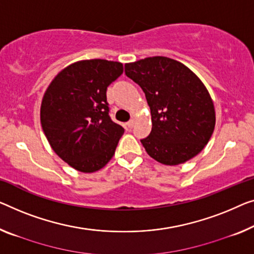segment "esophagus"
Wrapping results in <instances>:
<instances>
[{
  "label": "esophagus",
  "instance_id": "34e87169",
  "mask_svg": "<svg viewBox=\"0 0 254 254\" xmlns=\"http://www.w3.org/2000/svg\"><path fill=\"white\" fill-rule=\"evenodd\" d=\"M133 126H134V120H130V121H128V122L126 124V127H127V130H131V128L133 127Z\"/></svg>",
  "mask_w": 254,
  "mask_h": 254
}]
</instances>
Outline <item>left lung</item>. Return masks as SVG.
Listing matches in <instances>:
<instances>
[{
    "mask_svg": "<svg viewBox=\"0 0 254 254\" xmlns=\"http://www.w3.org/2000/svg\"><path fill=\"white\" fill-rule=\"evenodd\" d=\"M124 68L145 92L150 107L153 127L148 137L140 140L147 154L165 165L196 156L215 126L214 106L200 79L184 64L160 56Z\"/></svg>",
    "mask_w": 254,
    "mask_h": 254,
    "instance_id": "obj_1",
    "label": "left lung"
}]
</instances>
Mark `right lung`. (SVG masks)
<instances>
[{
	"instance_id": "obj_1",
	"label": "right lung",
	"mask_w": 254,
	"mask_h": 254,
	"mask_svg": "<svg viewBox=\"0 0 254 254\" xmlns=\"http://www.w3.org/2000/svg\"><path fill=\"white\" fill-rule=\"evenodd\" d=\"M123 65L104 59L66 67L45 91L41 124L55 153L81 172L100 170L115 153L124 128L109 116L108 85Z\"/></svg>"
}]
</instances>
